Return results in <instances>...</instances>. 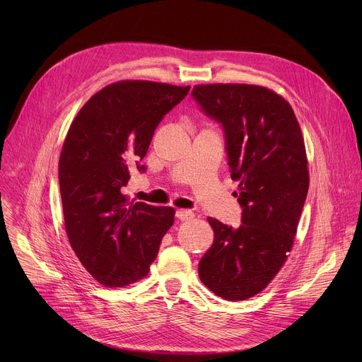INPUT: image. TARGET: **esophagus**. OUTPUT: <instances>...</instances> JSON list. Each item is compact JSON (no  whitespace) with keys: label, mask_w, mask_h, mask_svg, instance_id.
<instances>
[{"label":"esophagus","mask_w":362,"mask_h":362,"mask_svg":"<svg viewBox=\"0 0 362 362\" xmlns=\"http://www.w3.org/2000/svg\"><path fill=\"white\" fill-rule=\"evenodd\" d=\"M194 216H195V214H194L191 210H177V211H176V217H177L180 221L192 220Z\"/></svg>","instance_id":"34e87169"}]
</instances>
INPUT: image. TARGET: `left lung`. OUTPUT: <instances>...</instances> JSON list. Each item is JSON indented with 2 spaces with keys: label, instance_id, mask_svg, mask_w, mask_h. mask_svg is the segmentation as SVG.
Instances as JSON below:
<instances>
[{
  "label": "left lung",
  "instance_id": "1",
  "mask_svg": "<svg viewBox=\"0 0 362 362\" xmlns=\"http://www.w3.org/2000/svg\"><path fill=\"white\" fill-rule=\"evenodd\" d=\"M191 95L221 124L242 208L238 229L208 217L214 242L199 279L217 296L243 300L267 286L292 248L310 185L305 145L292 107L267 88L198 85Z\"/></svg>",
  "mask_w": 362,
  "mask_h": 362
}]
</instances>
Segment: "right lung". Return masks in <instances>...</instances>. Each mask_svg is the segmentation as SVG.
Returning <instances> with one entry per match:
<instances>
[{
  "label": "right lung",
  "mask_w": 362,
  "mask_h": 362,
  "mask_svg": "<svg viewBox=\"0 0 362 362\" xmlns=\"http://www.w3.org/2000/svg\"><path fill=\"white\" fill-rule=\"evenodd\" d=\"M191 86L124 81L105 86L82 107L66 136L59 182L66 232L74 254L104 286L142 279L157 258L175 210L129 202L130 170L146 156L152 135Z\"/></svg>",
  "instance_id": "right-lung-1"
}]
</instances>
